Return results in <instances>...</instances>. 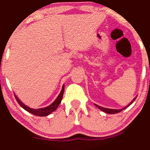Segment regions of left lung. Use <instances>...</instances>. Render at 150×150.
Instances as JSON below:
<instances>
[{
    "label": "left lung",
    "instance_id": "obj_1",
    "mask_svg": "<svg viewBox=\"0 0 150 150\" xmlns=\"http://www.w3.org/2000/svg\"><path fill=\"white\" fill-rule=\"evenodd\" d=\"M137 99V96H136V97L134 98V99H133L132 101H131V103H129V104H128V105L126 106V107H124V108H122V109H120V110H115V109H109V108H104V107H101V106H99V105H97V104H95V105H96V107H97L99 109V110H102V111L104 112H106V113H108V114H115V113L120 112H121L122 110H125V108H127V107H128V106H130V105H131V104H132L133 102H134V101H135V99Z\"/></svg>",
    "mask_w": 150,
    "mask_h": 150
}]
</instances>
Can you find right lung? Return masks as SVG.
Wrapping results in <instances>:
<instances>
[{
    "label": "right lung",
    "instance_id": "add662e5",
    "mask_svg": "<svg viewBox=\"0 0 150 150\" xmlns=\"http://www.w3.org/2000/svg\"><path fill=\"white\" fill-rule=\"evenodd\" d=\"M64 85H63L61 92H60V93L59 94V96H57V99H55V101H54L52 104H50L49 106H48V107H43V108H39V109L30 108V107H29L27 105H25V104L22 103V102H21L20 99H19V98L15 95V93H14V96H15V98H16V101H17V102L19 104V105H20L22 108L25 109L26 111H28V112L31 113V114L34 115L43 117V116L48 115H50L51 113H52L53 112H54L56 110H57V107H59V104L61 103L62 102V97H63V93H64Z\"/></svg>",
    "mask_w": 150,
    "mask_h": 150
}]
</instances>
